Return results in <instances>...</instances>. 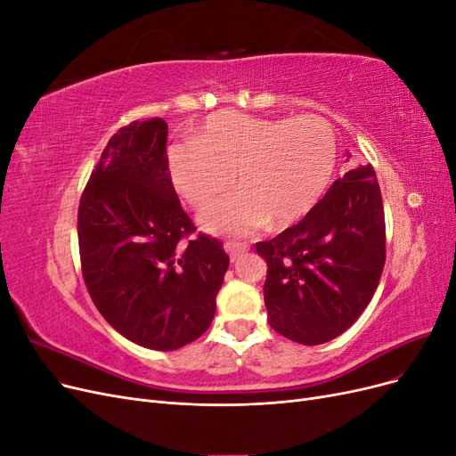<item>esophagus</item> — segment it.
Segmentation results:
<instances>
[{"label": "esophagus", "mask_w": 456, "mask_h": 456, "mask_svg": "<svg viewBox=\"0 0 456 456\" xmlns=\"http://www.w3.org/2000/svg\"><path fill=\"white\" fill-rule=\"evenodd\" d=\"M247 249H249V245H247V243H236V241H226L224 243V251L230 255L232 262L236 260L241 253H245Z\"/></svg>", "instance_id": "obj_1"}]
</instances>
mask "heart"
Returning a JSON list of instances; mask_svg holds the SVG:
<instances>
[{"instance_id":"1","label":"heart","mask_w":456,"mask_h":456,"mask_svg":"<svg viewBox=\"0 0 456 456\" xmlns=\"http://www.w3.org/2000/svg\"><path fill=\"white\" fill-rule=\"evenodd\" d=\"M338 161V139L320 116L258 118L233 110L211 114L194 141L167 150L175 190L190 205H209L232 183L240 190L201 216L205 230L249 233L268 220L289 226L323 198Z\"/></svg>"}]
</instances>
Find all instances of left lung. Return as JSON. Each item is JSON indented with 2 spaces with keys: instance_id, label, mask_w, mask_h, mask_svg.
Wrapping results in <instances>:
<instances>
[{
  "instance_id": "1",
  "label": "left lung",
  "mask_w": 456,
  "mask_h": 456,
  "mask_svg": "<svg viewBox=\"0 0 456 456\" xmlns=\"http://www.w3.org/2000/svg\"><path fill=\"white\" fill-rule=\"evenodd\" d=\"M255 247L268 265L270 327L306 346L342 335L375 295L386 260L384 205L372 165L338 178L298 224Z\"/></svg>"
}]
</instances>
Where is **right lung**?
Listing matches in <instances>:
<instances>
[{"label": "right lung", "instance_id": "add662e5", "mask_svg": "<svg viewBox=\"0 0 456 456\" xmlns=\"http://www.w3.org/2000/svg\"><path fill=\"white\" fill-rule=\"evenodd\" d=\"M194 232L167 169V123L121 127L81 194L77 240L96 310L139 346L183 348L213 322L230 258Z\"/></svg>", "mask_w": 456, "mask_h": 456}]
</instances>
